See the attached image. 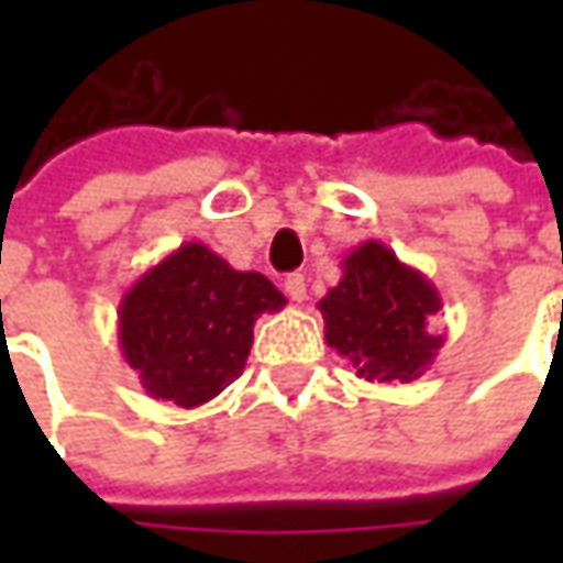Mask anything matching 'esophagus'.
<instances>
[{"label": "esophagus", "mask_w": 563, "mask_h": 563, "mask_svg": "<svg viewBox=\"0 0 563 563\" xmlns=\"http://www.w3.org/2000/svg\"><path fill=\"white\" fill-rule=\"evenodd\" d=\"M285 294L291 297L294 303H303L307 300V278L300 275V272H294L285 278Z\"/></svg>", "instance_id": "1"}]
</instances>
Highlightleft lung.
<instances>
[{
    "mask_svg": "<svg viewBox=\"0 0 563 563\" xmlns=\"http://www.w3.org/2000/svg\"><path fill=\"white\" fill-rule=\"evenodd\" d=\"M341 272V282L319 300L325 344L351 360L366 382L420 378L444 344V335L429 329L442 310L439 288L382 241L351 250Z\"/></svg>",
    "mask_w": 563,
    "mask_h": 563,
    "instance_id": "8db88e82",
    "label": "left lung"
}]
</instances>
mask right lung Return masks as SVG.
<instances>
[{
	"mask_svg": "<svg viewBox=\"0 0 563 563\" xmlns=\"http://www.w3.org/2000/svg\"><path fill=\"white\" fill-rule=\"evenodd\" d=\"M285 303L266 275L231 269L206 244L187 241L121 297V357L150 398L190 410L244 373L256 319Z\"/></svg>",
	"mask_w": 563,
	"mask_h": 563,
	"instance_id": "obj_1",
	"label": "right lung"
}]
</instances>
